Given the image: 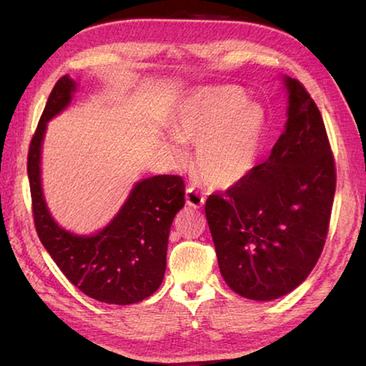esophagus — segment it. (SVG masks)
I'll return each instance as SVG.
<instances>
[{
    "label": "esophagus",
    "mask_w": 366,
    "mask_h": 366,
    "mask_svg": "<svg viewBox=\"0 0 366 366\" xmlns=\"http://www.w3.org/2000/svg\"><path fill=\"white\" fill-rule=\"evenodd\" d=\"M185 202H187L189 207L200 208V207H203V203H205V197H203L197 189L189 187L187 190H185Z\"/></svg>",
    "instance_id": "34e87169"
}]
</instances>
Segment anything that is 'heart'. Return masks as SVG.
<instances>
[{"mask_svg": "<svg viewBox=\"0 0 366 366\" xmlns=\"http://www.w3.org/2000/svg\"><path fill=\"white\" fill-rule=\"evenodd\" d=\"M266 116L257 103L247 102L235 86L203 89L192 95L172 126L184 144H198L195 171L214 189H226L249 174L257 161Z\"/></svg>", "mask_w": 366, "mask_h": 366, "instance_id": "b5f03b06", "label": "heart"}]
</instances>
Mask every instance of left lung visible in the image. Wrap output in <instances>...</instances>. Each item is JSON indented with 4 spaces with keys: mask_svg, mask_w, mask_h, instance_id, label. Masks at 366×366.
I'll use <instances>...</instances> for the list:
<instances>
[{
    "mask_svg": "<svg viewBox=\"0 0 366 366\" xmlns=\"http://www.w3.org/2000/svg\"><path fill=\"white\" fill-rule=\"evenodd\" d=\"M289 94L286 131L269 158L205 203L227 286L252 300L294 290L317 264L330 229L336 164L320 109L299 80Z\"/></svg>",
    "mask_w": 366,
    "mask_h": 366,
    "instance_id": "1",
    "label": "left lung"
}]
</instances>
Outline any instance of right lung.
I'll return each instance as SVG.
<instances>
[{"instance_id": "obj_1", "label": "right lung", "mask_w": 366, "mask_h": 366, "mask_svg": "<svg viewBox=\"0 0 366 366\" xmlns=\"http://www.w3.org/2000/svg\"><path fill=\"white\" fill-rule=\"evenodd\" d=\"M76 82L61 77L53 86L30 142L27 172L36 234L63 274L85 295L113 305H131L161 286L172 219L184 207L181 176H153L135 184L109 224L95 235L64 231L49 214L40 181L46 122L71 103Z\"/></svg>"}]
</instances>
